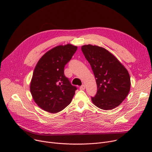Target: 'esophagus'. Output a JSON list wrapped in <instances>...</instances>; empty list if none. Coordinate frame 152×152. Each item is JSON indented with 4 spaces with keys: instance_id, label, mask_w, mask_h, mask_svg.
Wrapping results in <instances>:
<instances>
[{
    "instance_id": "1",
    "label": "esophagus",
    "mask_w": 152,
    "mask_h": 152,
    "mask_svg": "<svg viewBox=\"0 0 152 152\" xmlns=\"http://www.w3.org/2000/svg\"><path fill=\"white\" fill-rule=\"evenodd\" d=\"M86 89V87H85V85H82L80 87H79V89L80 90H84Z\"/></svg>"
}]
</instances>
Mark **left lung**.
I'll return each instance as SVG.
<instances>
[{"instance_id": "obj_1", "label": "left lung", "mask_w": 152, "mask_h": 152, "mask_svg": "<svg viewBox=\"0 0 152 152\" xmlns=\"http://www.w3.org/2000/svg\"><path fill=\"white\" fill-rule=\"evenodd\" d=\"M81 50L95 77L97 92L91 97L94 104L104 110L119 106L128 95L131 78L128 71L115 56L104 48L84 45Z\"/></svg>"}]
</instances>
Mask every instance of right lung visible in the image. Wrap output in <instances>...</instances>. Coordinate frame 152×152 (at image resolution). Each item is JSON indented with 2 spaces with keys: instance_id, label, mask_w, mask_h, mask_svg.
Here are the masks:
<instances>
[{
  "instance_id": "obj_1",
  "label": "right lung",
  "mask_w": 152,
  "mask_h": 152,
  "mask_svg": "<svg viewBox=\"0 0 152 152\" xmlns=\"http://www.w3.org/2000/svg\"><path fill=\"white\" fill-rule=\"evenodd\" d=\"M77 49L70 44L55 47L39 59L34 68L31 94L36 104L47 112H59L73 98L77 88L64 75V67Z\"/></svg>"
}]
</instances>
